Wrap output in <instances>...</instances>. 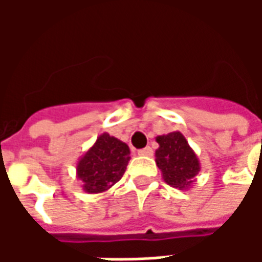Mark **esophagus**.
<instances>
[{"instance_id":"esophagus-1","label":"esophagus","mask_w":262,"mask_h":262,"mask_svg":"<svg viewBox=\"0 0 262 262\" xmlns=\"http://www.w3.org/2000/svg\"><path fill=\"white\" fill-rule=\"evenodd\" d=\"M137 153H139V156H146V157H150V156H153V148L144 147L142 148V150H139Z\"/></svg>"}]
</instances>
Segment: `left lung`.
I'll return each instance as SVG.
<instances>
[{
    "label": "left lung",
    "instance_id": "1",
    "mask_svg": "<svg viewBox=\"0 0 262 262\" xmlns=\"http://www.w3.org/2000/svg\"><path fill=\"white\" fill-rule=\"evenodd\" d=\"M156 142L159 143L156 164L161 171L164 182L172 188L189 189L201 171V163L185 136L181 132H171L157 136Z\"/></svg>",
    "mask_w": 262,
    "mask_h": 262
}]
</instances>
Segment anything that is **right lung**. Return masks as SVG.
Masks as SVG:
<instances>
[{
	"label": "right lung",
	"mask_w": 262,
	"mask_h": 262,
	"mask_svg": "<svg viewBox=\"0 0 262 262\" xmlns=\"http://www.w3.org/2000/svg\"><path fill=\"white\" fill-rule=\"evenodd\" d=\"M130 160L129 146L109 133L99 135L95 143L77 161V178L86 193H101L123 177Z\"/></svg>",
	"instance_id": "right-lung-1"
}]
</instances>
